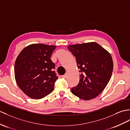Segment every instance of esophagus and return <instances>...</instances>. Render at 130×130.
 Returning <instances> with one entry per match:
<instances>
[{
	"label": "esophagus",
	"mask_w": 130,
	"mask_h": 130,
	"mask_svg": "<svg viewBox=\"0 0 130 130\" xmlns=\"http://www.w3.org/2000/svg\"><path fill=\"white\" fill-rule=\"evenodd\" d=\"M62 77L63 78H66V77H67V74H64V75H62Z\"/></svg>",
	"instance_id": "esophagus-1"
}]
</instances>
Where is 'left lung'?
<instances>
[{"mask_svg":"<svg viewBox=\"0 0 130 130\" xmlns=\"http://www.w3.org/2000/svg\"><path fill=\"white\" fill-rule=\"evenodd\" d=\"M67 48L75 57L80 73L79 82L72 88V93L83 100L94 99L105 89L111 77V56L94 42L69 45Z\"/></svg>","mask_w":130,"mask_h":130,"instance_id":"obj_1","label":"left lung"}]
</instances>
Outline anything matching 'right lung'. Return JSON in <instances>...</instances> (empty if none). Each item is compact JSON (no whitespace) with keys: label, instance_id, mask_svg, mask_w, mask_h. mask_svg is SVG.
Returning a JSON list of instances; mask_svg holds the SVG:
<instances>
[{"label":"right lung","instance_id":"right-lung-1","mask_svg":"<svg viewBox=\"0 0 130 130\" xmlns=\"http://www.w3.org/2000/svg\"><path fill=\"white\" fill-rule=\"evenodd\" d=\"M56 46L32 44L21 51L16 59L15 78L21 90L28 97L40 99L54 90L58 79L55 64L50 59Z\"/></svg>","mask_w":130,"mask_h":130}]
</instances>
